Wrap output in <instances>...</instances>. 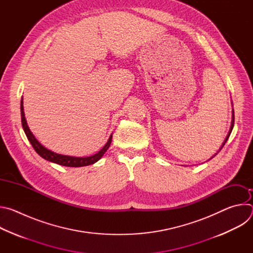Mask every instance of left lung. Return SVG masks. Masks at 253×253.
<instances>
[{
    "label": "left lung",
    "mask_w": 253,
    "mask_h": 253,
    "mask_svg": "<svg viewBox=\"0 0 253 253\" xmlns=\"http://www.w3.org/2000/svg\"><path fill=\"white\" fill-rule=\"evenodd\" d=\"M233 125H234V116L232 117V124H231V128H230V130H229V133H228V135H227V137H226V139H225V141H224V143H223V145L221 146V148L224 146V144L226 143V141H227V139H228V137H229V135H230V133H231V131H232V128H233Z\"/></svg>",
    "instance_id": "8db88e82"
}]
</instances>
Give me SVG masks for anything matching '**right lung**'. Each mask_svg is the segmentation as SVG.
<instances>
[{"instance_id":"right-lung-1","label":"right lung","mask_w":253,"mask_h":253,"mask_svg":"<svg viewBox=\"0 0 253 253\" xmlns=\"http://www.w3.org/2000/svg\"><path fill=\"white\" fill-rule=\"evenodd\" d=\"M21 119H22V126H23V129L25 131V134H26L28 140L30 141V143L32 144V146L35 149V151L37 152L42 158H44L48 161L57 163L59 165H63V166L82 167V166L91 165V164L97 162L104 155V153L107 151V149L109 148L111 141H112V135H111L109 140H108V142L106 143V145L98 153H96L93 156H89V157H72V156L61 155V154H57V153L52 152L51 150H48L47 148H45L42 145V144L35 138L33 133L30 131V129L27 125L26 118H25L24 107H23V99L21 101Z\"/></svg>"}]
</instances>
